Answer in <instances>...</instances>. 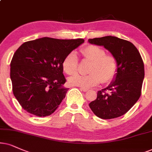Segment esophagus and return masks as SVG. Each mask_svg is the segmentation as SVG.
<instances>
[{"mask_svg":"<svg viewBox=\"0 0 152 152\" xmlns=\"http://www.w3.org/2000/svg\"><path fill=\"white\" fill-rule=\"evenodd\" d=\"M80 90H81V91H83V92H87L88 89H86V88H80Z\"/></svg>","mask_w":152,"mask_h":152,"instance_id":"obj_1","label":"esophagus"}]
</instances>
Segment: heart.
Wrapping results in <instances>:
<instances>
[{"label": "heart", "mask_w": 152, "mask_h": 152, "mask_svg": "<svg viewBox=\"0 0 152 152\" xmlns=\"http://www.w3.org/2000/svg\"><path fill=\"white\" fill-rule=\"evenodd\" d=\"M84 58L91 61L88 75L76 74L69 78V84L74 86L88 88L97 86L99 82H109L114 78L116 73L117 64L115 58L107 55L104 50L99 46L90 45L81 50ZM63 69L69 75L77 72L78 57L75 52L66 55L62 63Z\"/></svg>", "instance_id": "b5f03b06"}]
</instances>
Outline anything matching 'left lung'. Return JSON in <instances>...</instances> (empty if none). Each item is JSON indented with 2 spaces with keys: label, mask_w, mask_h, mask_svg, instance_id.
I'll return each instance as SVG.
<instances>
[{
  "label": "left lung",
  "mask_w": 152,
  "mask_h": 152,
  "mask_svg": "<svg viewBox=\"0 0 152 152\" xmlns=\"http://www.w3.org/2000/svg\"><path fill=\"white\" fill-rule=\"evenodd\" d=\"M88 43L103 46L116 61L115 76L107 88L97 92L90 108L99 118L111 119L128 112L141 95L145 77L144 63L136 47L130 42L107 36L88 40Z\"/></svg>",
  "instance_id": "1"
}]
</instances>
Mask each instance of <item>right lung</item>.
<instances>
[{"label":"right lung","instance_id":"obj_1","mask_svg":"<svg viewBox=\"0 0 152 152\" xmlns=\"http://www.w3.org/2000/svg\"><path fill=\"white\" fill-rule=\"evenodd\" d=\"M84 43L82 38L43 37L25 42L10 63L15 97L24 110L37 116L53 114L68 91L62 63L68 54Z\"/></svg>","mask_w":152,"mask_h":152}]
</instances>
